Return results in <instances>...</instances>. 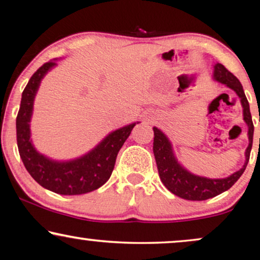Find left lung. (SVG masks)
Returning a JSON list of instances; mask_svg holds the SVG:
<instances>
[{
    "label": "left lung",
    "instance_id": "obj_1",
    "mask_svg": "<svg viewBox=\"0 0 260 260\" xmlns=\"http://www.w3.org/2000/svg\"><path fill=\"white\" fill-rule=\"evenodd\" d=\"M213 79L215 81L220 82L222 85L228 86L229 88L235 90L240 99L241 106H243L244 121L246 122L248 127V146L246 152H245V164L239 171L235 172L228 178L210 179L192 174L191 172H188L178 162L177 158L174 156L171 142L166 135L156 127H153V131H154L153 152H154L156 166H158L159 177L168 191L186 200L200 202V200L213 198V197L228 191L244 173L245 168L247 166L248 159H250L254 127L253 122H252L250 105H248L247 99L245 96L243 86H241L239 80L221 63L214 64Z\"/></svg>",
    "mask_w": 260,
    "mask_h": 260
}]
</instances>
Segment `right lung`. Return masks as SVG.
Segmentation results:
<instances>
[{
  "mask_svg": "<svg viewBox=\"0 0 260 260\" xmlns=\"http://www.w3.org/2000/svg\"><path fill=\"white\" fill-rule=\"evenodd\" d=\"M55 66V60L41 66L22 93L16 118L17 147L25 170L42 187L63 196L85 194L101 187L111 178L116 155L137 123L112 132L92 151L74 160L56 161L42 155L31 144L30 119L41 80Z\"/></svg>",
  "mask_w": 260,
  "mask_h": 260,
  "instance_id": "1",
  "label": "right lung"
}]
</instances>
